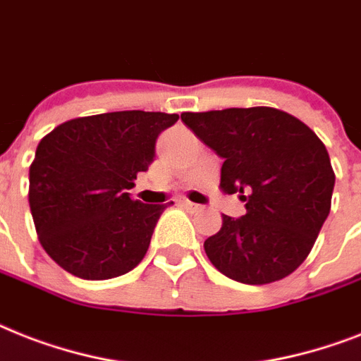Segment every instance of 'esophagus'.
<instances>
[{
	"label": "esophagus",
	"instance_id": "esophagus-1",
	"mask_svg": "<svg viewBox=\"0 0 361 361\" xmlns=\"http://www.w3.org/2000/svg\"><path fill=\"white\" fill-rule=\"evenodd\" d=\"M181 206L185 207L187 211H190V213H198V211H202V206H198V204L189 200H181Z\"/></svg>",
	"mask_w": 361,
	"mask_h": 361
}]
</instances>
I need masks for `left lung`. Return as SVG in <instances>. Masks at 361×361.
<instances>
[{
	"mask_svg": "<svg viewBox=\"0 0 361 361\" xmlns=\"http://www.w3.org/2000/svg\"><path fill=\"white\" fill-rule=\"evenodd\" d=\"M181 120L224 159L222 190L247 202L245 215H222L221 230L206 239L209 262L248 286L289 276L312 252L332 206L336 174L323 140L274 107L183 113Z\"/></svg>",
	"mask_w": 361,
	"mask_h": 361,
	"instance_id": "left-lung-1",
	"label": "left lung"
}]
</instances>
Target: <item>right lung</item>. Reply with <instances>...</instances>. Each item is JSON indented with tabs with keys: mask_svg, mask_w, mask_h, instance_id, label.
Here are the masks:
<instances>
[{
	"mask_svg": "<svg viewBox=\"0 0 361 361\" xmlns=\"http://www.w3.org/2000/svg\"><path fill=\"white\" fill-rule=\"evenodd\" d=\"M178 118L145 111L92 114L63 122L38 142L29 207L38 241L59 267L83 280H109L142 262L169 204H142L126 190L148 171L155 140Z\"/></svg>",
	"mask_w": 361,
	"mask_h": 361,
	"instance_id": "obj_1",
	"label": "right lung"
}]
</instances>
